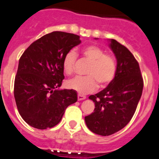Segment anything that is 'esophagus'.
Returning <instances> with one entry per match:
<instances>
[{
  "label": "esophagus",
  "mask_w": 159,
  "mask_h": 159,
  "mask_svg": "<svg viewBox=\"0 0 159 159\" xmlns=\"http://www.w3.org/2000/svg\"><path fill=\"white\" fill-rule=\"evenodd\" d=\"M85 98H86V96L82 95V94H77V99L79 100V101H81V100L85 99Z\"/></svg>",
  "instance_id": "obj_1"
}]
</instances>
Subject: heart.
Listing matches in <instances>:
<instances>
[{"instance_id": "heart-1", "label": "heart", "mask_w": 159, "mask_h": 159, "mask_svg": "<svg viewBox=\"0 0 159 159\" xmlns=\"http://www.w3.org/2000/svg\"><path fill=\"white\" fill-rule=\"evenodd\" d=\"M82 55L90 65L87 68L86 77H76L68 82V86L80 94H85L95 90L98 83L104 86L114 79L116 73V62L111 55L105 54L102 48L94 45L83 48ZM77 55L73 50L64 56L62 61L64 72L71 75L74 71Z\"/></svg>"}]
</instances>
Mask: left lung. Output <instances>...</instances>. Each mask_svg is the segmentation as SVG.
Segmentation results:
<instances>
[{
	"label": "left lung",
	"instance_id": "1",
	"mask_svg": "<svg viewBox=\"0 0 159 159\" xmlns=\"http://www.w3.org/2000/svg\"><path fill=\"white\" fill-rule=\"evenodd\" d=\"M110 47L117 60L116 76L104 90L89 97L95 107L85 117L88 129L101 136L111 135L129 124L144 86L139 64L131 52L115 39Z\"/></svg>",
	"mask_w": 159,
	"mask_h": 159
}]
</instances>
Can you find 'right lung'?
<instances>
[{
  "instance_id": "1",
  "label": "right lung",
  "mask_w": 159,
  "mask_h": 159,
  "mask_svg": "<svg viewBox=\"0 0 159 159\" xmlns=\"http://www.w3.org/2000/svg\"><path fill=\"white\" fill-rule=\"evenodd\" d=\"M77 34L53 31L33 42L20 57L14 94L18 112L38 129L59 124L70 104L77 102L73 90H58L65 78L64 56L81 43Z\"/></svg>"
}]
</instances>
